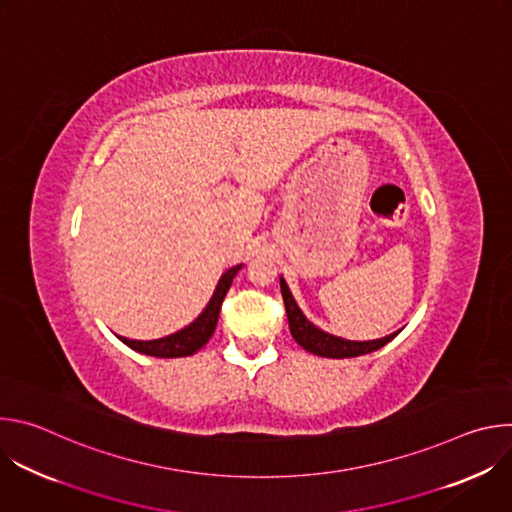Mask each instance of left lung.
Returning a JSON list of instances; mask_svg holds the SVG:
<instances>
[{
	"instance_id": "8db88e82",
	"label": "left lung",
	"mask_w": 512,
	"mask_h": 512,
	"mask_svg": "<svg viewBox=\"0 0 512 512\" xmlns=\"http://www.w3.org/2000/svg\"><path fill=\"white\" fill-rule=\"evenodd\" d=\"M279 285H281V296H283V304H285V312H287V322H289V332L294 336V340L308 352L316 354V356H324V358H352V356H360V354H369L379 350L381 346H385L387 342H391L401 330L385 336V338H377V340H346L334 334L324 332L322 328H318L316 324H312L304 312L300 310V306L296 304L294 296L285 283L283 277H279Z\"/></svg>"
}]
</instances>
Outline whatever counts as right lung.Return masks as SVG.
<instances>
[{
	"label": "right lung",
	"instance_id": "right-lung-1",
	"mask_svg": "<svg viewBox=\"0 0 512 512\" xmlns=\"http://www.w3.org/2000/svg\"><path fill=\"white\" fill-rule=\"evenodd\" d=\"M241 267L243 265H235L221 275L210 302L206 304L202 314L194 322H190L186 328H182L170 336L158 338V340H129L123 336H117V338L123 344H127L131 350H137V352L148 354V356H158V358H178V356H190V354L198 352L214 334V328L218 322V312H221L223 300H225L227 291Z\"/></svg>",
	"mask_w": 512,
	"mask_h": 512
}]
</instances>
